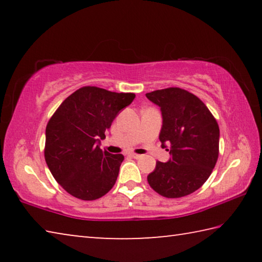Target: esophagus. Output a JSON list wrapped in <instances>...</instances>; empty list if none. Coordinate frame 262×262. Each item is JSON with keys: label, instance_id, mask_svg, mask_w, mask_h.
I'll list each match as a JSON object with an SVG mask.
<instances>
[{"label": "esophagus", "instance_id": "esophagus-1", "mask_svg": "<svg viewBox=\"0 0 262 262\" xmlns=\"http://www.w3.org/2000/svg\"><path fill=\"white\" fill-rule=\"evenodd\" d=\"M129 156H130V157H133V158H135V159H139V158H141V157H142V155L134 154V152H130V154H129Z\"/></svg>", "mask_w": 262, "mask_h": 262}]
</instances>
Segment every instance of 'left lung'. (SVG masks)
<instances>
[{
  "mask_svg": "<svg viewBox=\"0 0 262 262\" xmlns=\"http://www.w3.org/2000/svg\"><path fill=\"white\" fill-rule=\"evenodd\" d=\"M161 107L162 147L170 145L172 158L157 162L148 176L155 192L168 199L183 198L206 183L220 152V128L205 103L180 88H166L145 94ZM168 150V149H166Z\"/></svg>",
  "mask_w": 262,
  "mask_h": 262,
  "instance_id": "1",
  "label": "left lung"
}]
</instances>
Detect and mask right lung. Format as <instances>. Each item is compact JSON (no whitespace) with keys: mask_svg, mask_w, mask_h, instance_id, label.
Instances as JSON below:
<instances>
[{"mask_svg":"<svg viewBox=\"0 0 262 262\" xmlns=\"http://www.w3.org/2000/svg\"><path fill=\"white\" fill-rule=\"evenodd\" d=\"M135 98L132 92L83 86L67 97L46 126L45 161L66 192L84 201L108 193L123 161L121 154L101 150L97 142L114 118Z\"/></svg>","mask_w":262,"mask_h":262,"instance_id":"1","label":"right lung"}]
</instances>
